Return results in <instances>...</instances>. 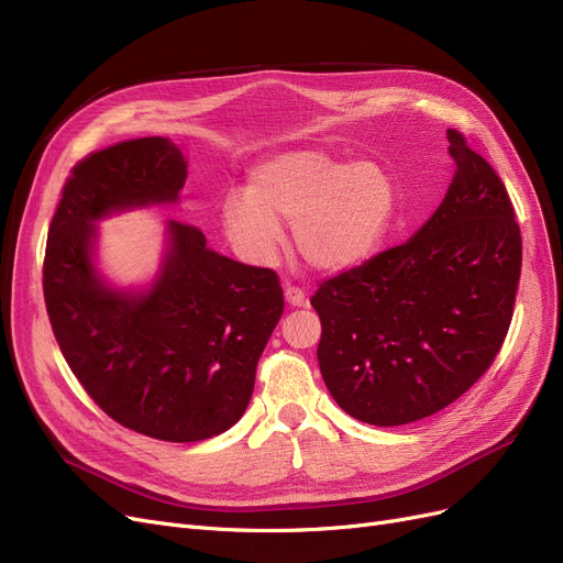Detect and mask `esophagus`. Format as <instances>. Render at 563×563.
Masks as SVG:
<instances>
[{
	"instance_id": "obj_1",
	"label": "esophagus",
	"mask_w": 563,
	"mask_h": 563,
	"mask_svg": "<svg viewBox=\"0 0 563 563\" xmlns=\"http://www.w3.org/2000/svg\"><path fill=\"white\" fill-rule=\"evenodd\" d=\"M285 301H287L289 306H297V308H301V306L308 303L303 289H299V287H295V285H285Z\"/></svg>"
}]
</instances>
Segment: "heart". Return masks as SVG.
Here are the masks:
<instances>
[{
	"mask_svg": "<svg viewBox=\"0 0 563 563\" xmlns=\"http://www.w3.org/2000/svg\"><path fill=\"white\" fill-rule=\"evenodd\" d=\"M395 208V183L378 163L297 150L252 166L247 189L224 196L222 224L233 247L252 262L274 257L283 241L278 222L292 224L303 264L343 274L376 255L393 229Z\"/></svg>",
	"mask_w": 563,
	"mask_h": 563,
	"instance_id": "obj_1",
	"label": "heart"
}]
</instances>
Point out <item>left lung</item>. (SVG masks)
I'll return each instance as SVG.
<instances>
[{"instance_id": "left-lung-1", "label": "left lung", "mask_w": 563, "mask_h": 563, "mask_svg": "<svg viewBox=\"0 0 563 563\" xmlns=\"http://www.w3.org/2000/svg\"><path fill=\"white\" fill-rule=\"evenodd\" d=\"M444 201L402 245L324 280L320 374L369 426H405L456 402L492 367L512 320L521 235L500 177L446 131Z\"/></svg>"}]
</instances>
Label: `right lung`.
I'll list each match as a JSON object with an SVG mask.
<instances>
[{
  "label": "right lung",
  "instance_id": "right-lung-1",
  "mask_svg": "<svg viewBox=\"0 0 563 563\" xmlns=\"http://www.w3.org/2000/svg\"><path fill=\"white\" fill-rule=\"evenodd\" d=\"M187 166L168 137L90 154L63 189L44 260L46 311L69 369L117 423L163 442H201L241 421L283 316L274 271L220 255L177 220L163 227L147 285L119 287L100 271L98 222L177 206Z\"/></svg>",
  "mask_w": 563,
  "mask_h": 563
}]
</instances>
